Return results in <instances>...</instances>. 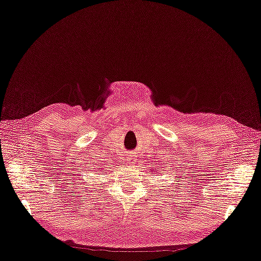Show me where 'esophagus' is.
<instances>
[{"mask_svg": "<svg viewBox=\"0 0 261 261\" xmlns=\"http://www.w3.org/2000/svg\"><path fill=\"white\" fill-rule=\"evenodd\" d=\"M125 159H126V163L132 164V163L135 162V155H134L133 153H128V154H126Z\"/></svg>", "mask_w": 261, "mask_h": 261, "instance_id": "1", "label": "esophagus"}]
</instances>
